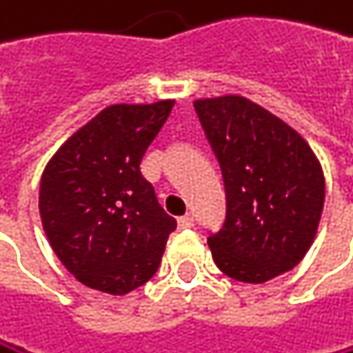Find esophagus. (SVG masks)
<instances>
[{
  "instance_id": "obj_1",
  "label": "esophagus",
  "mask_w": 353,
  "mask_h": 353,
  "mask_svg": "<svg viewBox=\"0 0 353 353\" xmlns=\"http://www.w3.org/2000/svg\"><path fill=\"white\" fill-rule=\"evenodd\" d=\"M179 227H181V229H191V227H193V216H191V214L181 216V219H179Z\"/></svg>"
}]
</instances>
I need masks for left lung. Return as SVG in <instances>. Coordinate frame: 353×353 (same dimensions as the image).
Here are the masks:
<instances>
[{"label": "left lung", "instance_id": "obj_1", "mask_svg": "<svg viewBox=\"0 0 353 353\" xmlns=\"http://www.w3.org/2000/svg\"><path fill=\"white\" fill-rule=\"evenodd\" d=\"M225 185V221L208 234L216 268L263 284L310 250L324 206V176L310 145L242 97L193 103Z\"/></svg>", "mask_w": 353, "mask_h": 353}]
</instances>
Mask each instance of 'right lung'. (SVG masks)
Returning a JSON list of instances; mask_svg holds the SVG:
<instances>
[{
  "instance_id": "1",
  "label": "right lung",
  "mask_w": 353,
  "mask_h": 353,
  "mask_svg": "<svg viewBox=\"0 0 353 353\" xmlns=\"http://www.w3.org/2000/svg\"><path fill=\"white\" fill-rule=\"evenodd\" d=\"M172 105L107 107L43 170L39 212L46 236L63 265L85 286L126 294L160 268L176 221L157 202L141 162Z\"/></svg>"
}]
</instances>
